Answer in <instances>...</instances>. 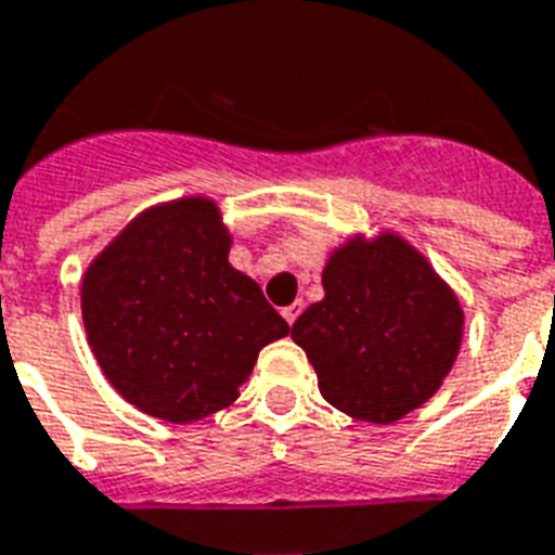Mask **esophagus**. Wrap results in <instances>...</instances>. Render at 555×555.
<instances>
[{
  "instance_id": "1",
  "label": "esophagus",
  "mask_w": 555,
  "mask_h": 555,
  "mask_svg": "<svg viewBox=\"0 0 555 555\" xmlns=\"http://www.w3.org/2000/svg\"><path fill=\"white\" fill-rule=\"evenodd\" d=\"M299 313H302V305H299V302H294V305H287L285 311H282V317H285V322H287V325H294V322H296V317H299Z\"/></svg>"
}]
</instances>
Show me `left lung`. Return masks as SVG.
I'll return each mask as SVG.
<instances>
[{"label": "left lung", "mask_w": 555, "mask_h": 555, "mask_svg": "<svg viewBox=\"0 0 555 555\" xmlns=\"http://www.w3.org/2000/svg\"><path fill=\"white\" fill-rule=\"evenodd\" d=\"M325 296L294 322L322 397L357 421L395 423L447 377L464 308L423 253L397 233L354 235L328 256Z\"/></svg>", "instance_id": "1"}]
</instances>
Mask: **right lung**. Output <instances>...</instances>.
Wrapping results in <instances>:
<instances>
[{
	"instance_id": "right-lung-1",
	"label": "right lung",
	"mask_w": 555,
	"mask_h": 555,
	"mask_svg": "<svg viewBox=\"0 0 555 555\" xmlns=\"http://www.w3.org/2000/svg\"><path fill=\"white\" fill-rule=\"evenodd\" d=\"M233 235L204 195L158 204L115 235L80 287L91 354L117 395L169 423L221 412L259 351L291 334L230 256Z\"/></svg>"
}]
</instances>
